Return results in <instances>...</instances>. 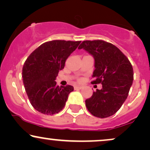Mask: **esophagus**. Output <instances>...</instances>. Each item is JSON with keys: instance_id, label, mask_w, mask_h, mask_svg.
Wrapping results in <instances>:
<instances>
[{"instance_id": "esophagus-1", "label": "esophagus", "mask_w": 150, "mask_h": 150, "mask_svg": "<svg viewBox=\"0 0 150 150\" xmlns=\"http://www.w3.org/2000/svg\"><path fill=\"white\" fill-rule=\"evenodd\" d=\"M82 86H74V89H75V90H77V89H82Z\"/></svg>"}]
</instances>
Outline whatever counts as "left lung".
Segmentation results:
<instances>
[{
	"instance_id": "8db88e82",
	"label": "left lung",
	"mask_w": 150,
	"mask_h": 150,
	"mask_svg": "<svg viewBox=\"0 0 150 150\" xmlns=\"http://www.w3.org/2000/svg\"><path fill=\"white\" fill-rule=\"evenodd\" d=\"M84 49L95 59L92 84H102L85 100L87 110L93 116L106 118L122 107L133 80L132 65L119 48L101 40H84L78 49Z\"/></svg>"
}]
</instances>
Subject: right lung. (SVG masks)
<instances>
[{
  "label": "right lung",
  "instance_id": "obj_1",
  "mask_svg": "<svg viewBox=\"0 0 150 150\" xmlns=\"http://www.w3.org/2000/svg\"><path fill=\"white\" fill-rule=\"evenodd\" d=\"M81 41L56 40L44 42L27 58L22 68L23 83L30 104L45 115L59 113L64 108L71 85L57 86L55 79Z\"/></svg>",
  "mask_w": 150,
  "mask_h": 150
}]
</instances>
